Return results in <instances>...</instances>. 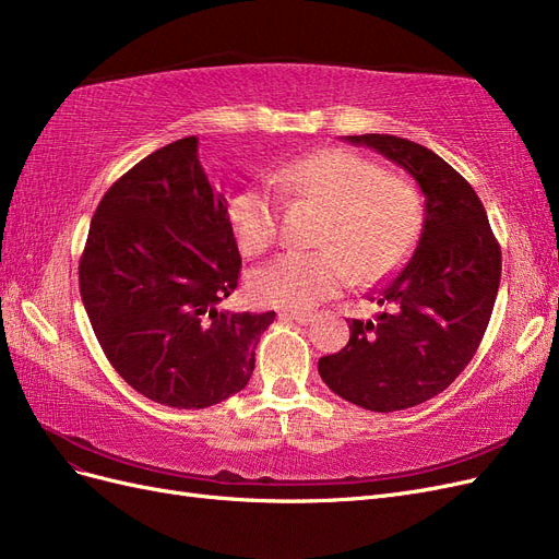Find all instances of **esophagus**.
Masks as SVG:
<instances>
[{
    "instance_id": "1",
    "label": "esophagus",
    "mask_w": 559,
    "mask_h": 559,
    "mask_svg": "<svg viewBox=\"0 0 559 559\" xmlns=\"http://www.w3.org/2000/svg\"><path fill=\"white\" fill-rule=\"evenodd\" d=\"M284 319H294L296 324H310V321L314 319L312 312H300V310H289V312H282Z\"/></svg>"
}]
</instances>
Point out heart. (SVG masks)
<instances>
[{
  "mask_svg": "<svg viewBox=\"0 0 559 559\" xmlns=\"http://www.w3.org/2000/svg\"><path fill=\"white\" fill-rule=\"evenodd\" d=\"M284 189L326 210L317 251H286L253 270L249 294L263 306L306 310L357 277L376 282L403 263L425 224L421 195L376 160L347 148H324L282 167ZM228 222L245 257L277 240L280 205L263 189L233 195Z\"/></svg>",
  "mask_w": 559,
  "mask_h": 559,
  "instance_id": "obj_1",
  "label": "heart"
}]
</instances>
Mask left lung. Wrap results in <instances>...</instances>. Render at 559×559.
<instances>
[{"mask_svg":"<svg viewBox=\"0 0 559 559\" xmlns=\"http://www.w3.org/2000/svg\"><path fill=\"white\" fill-rule=\"evenodd\" d=\"M408 170L425 193V224L401 273L373 296L386 312L352 319L349 343L319 359L331 392L392 413L441 394L476 354L501 280V249L471 183L431 148L394 134H349Z\"/></svg>","mask_w":559,"mask_h":559,"instance_id":"8db88e82","label":"left lung"}]
</instances>
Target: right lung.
<instances>
[{"instance_id": "right-lung-1", "label": "right lung", "mask_w": 559, "mask_h": 559, "mask_svg": "<svg viewBox=\"0 0 559 559\" xmlns=\"http://www.w3.org/2000/svg\"><path fill=\"white\" fill-rule=\"evenodd\" d=\"M228 205L198 160V138L167 144L114 181L79 261L83 308L134 392L198 411L247 386L275 312L224 310L240 280Z\"/></svg>"}]
</instances>
